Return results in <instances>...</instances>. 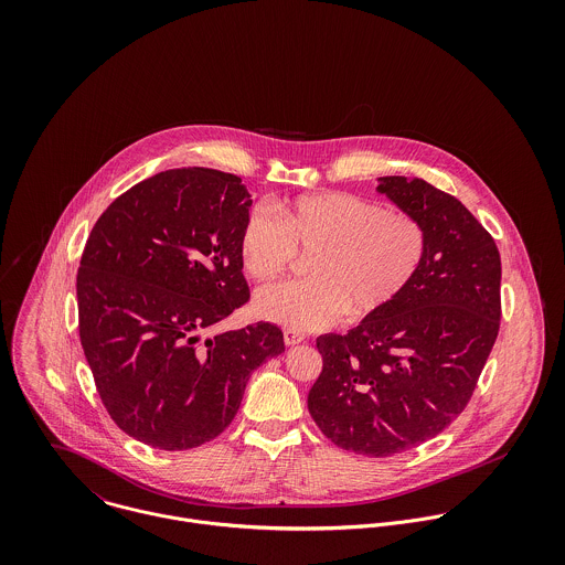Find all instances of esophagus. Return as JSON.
Instances as JSON below:
<instances>
[{"label": "esophagus", "instance_id": "34e87169", "mask_svg": "<svg viewBox=\"0 0 565 565\" xmlns=\"http://www.w3.org/2000/svg\"><path fill=\"white\" fill-rule=\"evenodd\" d=\"M307 337L302 334V332H298V330H294V328H287L285 330V343L287 345H298V343H302Z\"/></svg>", "mask_w": 565, "mask_h": 565}]
</instances>
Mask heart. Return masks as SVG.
<instances>
[{
    "label": "heart",
    "instance_id": "b5f03b06",
    "mask_svg": "<svg viewBox=\"0 0 565 565\" xmlns=\"http://www.w3.org/2000/svg\"><path fill=\"white\" fill-rule=\"evenodd\" d=\"M247 213L239 235L243 269L258 282L311 254L309 280L265 287L254 313L294 330H316L348 313L370 320L394 307L417 278L428 249L424 224L403 209L345 191L300 195Z\"/></svg>",
    "mask_w": 565,
    "mask_h": 565
}]
</instances>
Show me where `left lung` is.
I'll use <instances>...</instances> for the list:
<instances>
[{
	"label": "left lung",
	"mask_w": 565,
	"mask_h": 565,
	"mask_svg": "<svg viewBox=\"0 0 565 565\" xmlns=\"http://www.w3.org/2000/svg\"><path fill=\"white\" fill-rule=\"evenodd\" d=\"M379 180L424 224L426 260L394 307L318 337L309 411L334 446L392 457L437 437L470 403L500 328V254L455 195L422 178Z\"/></svg>",
	"instance_id": "left-lung-1"
}]
</instances>
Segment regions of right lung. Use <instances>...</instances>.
I'll return each instance as SVG.
<instances>
[{"label": "right lung", "mask_w": 565, "mask_h": 565, "mask_svg": "<svg viewBox=\"0 0 565 565\" xmlns=\"http://www.w3.org/2000/svg\"><path fill=\"white\" fill-rule=\"evenodd\" d=\"M252 200L239 175L161 171L95 222L78 269L82 350L113 422L161 450L226 430L249 374L285 352L256 322L204 337L249 300L239 235Z\"/></svg>", "instance_id": "1"}]
</instances>
